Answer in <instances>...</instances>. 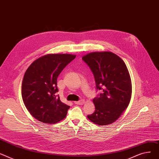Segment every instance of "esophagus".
<instances>
[{
  "mask_svg": "<svg viewBox=\"0 0 159 159\" xmlns=\"http://www.w3.org/2000/svg\"><path fill=\"white\" fill-rule=\"evenodd\" d=\"M74 102L75 104H76V105H83L84 103H85V100L81 99V100L79 101H74Z\"/></svg>",
  "mask_w": 159,
  "mask_h": 159,
  "instance_id": "obj_1",
  "label": "esophagus"
}]
</instances>
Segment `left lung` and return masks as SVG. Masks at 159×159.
I'll use <instances>...</instances> for the list:
<instances>
[{"label":"left lung","mask_w":159,"mask_h":159,"mask_svg":"<svg viewBox=\"0 0 159 159\" xmlns=\"http://www.w3.org/2000/svg\"><path fill=\"white\" fill-rule=\"evenodd\" d=\"M82 60L94 74L99 96L93 99L95 111L88 119L99 126L114 123L128 108L132 98V81L123 60L113 52H92Z\"/></svg>","instance_id":"8db88e82"}]
</instances>
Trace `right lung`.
<instances>
[{
	"instance_id": "add662e5",
	"label": "right lung",
	"mask_w": 159,
	"mask_h": 159,
	"mask_svg": "<svg viewBox=\"0 0 159 159\" xmlns=\"http://www.w3.org/2000/svg\"><path fill=\"white\" fill-rule=\"evenodd\" d=\"M76 55L48 54L34 60L26 70L22 84V97L30 114L39 121L54 124L67 116L69 106L55 94L57 78Z\"/></svg>"
}]
</instances>
